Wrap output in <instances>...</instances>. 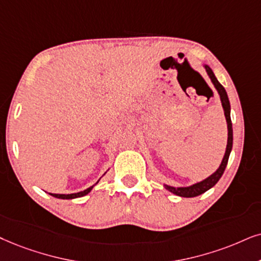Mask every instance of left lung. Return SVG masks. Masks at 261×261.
Returning a JSON list of instances; mask_svg holds the SVG:
<instances>
[{"label": "left lung", "mask_w": 261, "mask_h": 261, "mask_svg": "<svg viewBox=\"0 0 261 261\" xmlns=\"http://www.w3.org/2000/svg\"><path fill=\"white\" fill-rule=\"evenodd\" d=\"M204 68H206L207 74L210 75L211 81L214 87H216L217 91H218L219 96H220V101H222L223 108H224V114H225L226 118V123H227V144H226V150H225V155H224L222 164H220L219 169L216 171L213 174H211L208 178L203 179L202 182L193 184L190 187H184V188H173V187H169L165 186L167 190L171 191V193L176 194L178 196L182 197H195L199 196L201 194H203L204 191H207L211 188L214 187L217 184V182L220 179V177L223 176L224 171H225V167L227 165V160H229L230 156V151L232 149V123H231V118H230V102H229V97H227V94L225 91V89L222 84L219 83L218 79L216 78L213 71L211 70V67H208L207 65H204Z\"/></svg>", "instance_id": "obj_1"}]
</instances>
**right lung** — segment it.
<instances>
[{
    "label": "right lung",
    "instance_id": "1",
    "mask_svg": "<svg viewBox=\"0 0 261 261\" xmlns=\"http://www.w3.org/2000/svg\"><path fill=\"white\" fill-rule=\"evenodd\" d=\"M97 183H98V180H97ZM97 183H96V184H97ZM92 188H94V186L90 187V188H88V189H85V190H83V191H79V193H75V194H67V195H66V194H50V195L54 196V197H58V199H67V200H68V199H75V197H82V196L87 195L88 193H90Z\"/></svg>",
    "mask_w": 261,
    "mask_h": 261
}]
</instances>
